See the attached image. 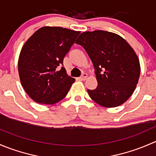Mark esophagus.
<instances>
[{
	"label": "esophagus",
	"mask_w": 156,
	"mask_h": 156,
	"mask_svg": "<svg viewBox=\"0 0 156 156\" xmlns=\"http://www.w3.org/2000/svg\"><path fill=\"white\" fill-rule=\"evenodd\" d=\"M87 74H86V73H83V74H82V76L80 77V80H86V78H87Z\"/></svg>",
	"instance_id": "34e87169"
}]
</instances>
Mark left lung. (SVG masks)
Segmentation results:
<instances>
[{
  "instance_id": "1",
  "label": "left lung",
  "mask_w": 156,
  "mask_h": 156,
  "mask_svg": "<svg viewBox=\"0 0 156 156\" xmlns=\"http://www.w3.org/2000/svg\"><path fill=\"white\" fill-rule=\"evenodd\" d=\"M76 43L84 48L94 67L98 86L87 90L90 98L104 107L126 102L140 73L139 59L131 46L119 35L105 30L83 32Z\"/></svg>"
}]
</instances>
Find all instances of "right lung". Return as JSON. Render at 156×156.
Segmentation results:
<instances>
[{
  "mask_svg": "<svg viewBox=\"0 0 156 156\" xmlns=\"http://www.w3.org/2000/svg\"><path fill=\"white\" fill-rule=\"evenodd\" d=\"M61 27H43L25 42L19 55L18 68L21 83L35 102L54 104L67 95L75 80L67 76L65 56L80 34Z\"/></svg>",
  "mask_w": 156,
  "mask_h": 156,
  "instance_id": "obj_1",
  "label": "right lung"
}]
</instances>
